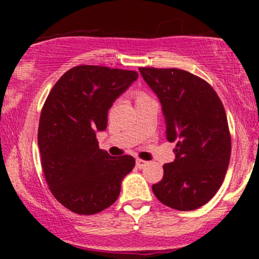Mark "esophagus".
Instances as JSON below:
<instances>
[{
  "label": "esophagus",
  "instance_id": "1",
  "mask_svg": "<svg viewBox=\"0 0 259 259\" xmlns=\"http://www.w3.org/2000/svg\"><path fill=\"white\" fill-rule=\"evenodd\" d=\"M147 164H148V162H146V160H144V159H140V158L136 159V165H138V168H140V169L145 168V167H146Z\"/></svg>",
  "mask_w": 259,
  "mask_h": 259
}]
</instances>
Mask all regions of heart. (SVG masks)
Wrapping results in <instances>:
<instances>
[{
  "instance_id": "obj_1",
  "label": "heart",
  "mask_w": 259,
  "mask_h": 259,
  "mask_svg": "<svg viewBox=\"0 0 259 259\" xmlns=\"http://www.w3.org/2000/svg\"><path fill=\"white\" fill-rule=\"evenodd\" d=\"M134 96H135L136 102H139V101H141V100L148 99L147 95H146V94H144V92H135V95H134Z\"/></svg>"
}]
</instances>
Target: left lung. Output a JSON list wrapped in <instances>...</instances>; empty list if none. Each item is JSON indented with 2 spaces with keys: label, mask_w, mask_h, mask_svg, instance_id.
I'll list each match as a JSON object with an SVG mask.
<instances>
[{
  "label": "left lung",
  "mask_w": 259,
  "mask_h": 259,
  "mask_svg": "<svg viewBox=\"0 0 259 259\" xmlns=\"http://www.w3.org/2000/svg\"><path fill=\"white\" fill-rule=\"evenodd\" d=\"M158 97L164 115L165 138L177 142L175 159L163 165L164 175L152 186L165 206L197 209L217 194L231 153L228 119L213 88L186 70L139 68Z\"/></svg>",
  "instance_id": "left-lung-1"
}]
</instances>
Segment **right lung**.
I'll use <instances>...</instances> for the list:
<instances>
[{"instance_id": "1", "label": "right lung", "mask_w": 259, "mask_h": 259, "mask_svg": "<svg viewBox=\"0 0 259 259\" xmlns=\"http://www.w3.org/2000/svg\"><path fill=\"white\" fill-rule=\"evenodd\" d=\"M138 78L133 70L78 65L61 76L45 102L37 133L41 165L52 195L74 213L95 214L112 206L135 167L132 156L101 150L96 133L106 129L113 102Z\"/></svg>"}]
</instances>
